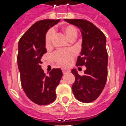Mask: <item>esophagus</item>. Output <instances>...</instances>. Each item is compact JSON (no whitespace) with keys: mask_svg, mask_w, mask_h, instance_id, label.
Masks as SVG:
<instances>
[{"mask_svg":"<svg viewBox=\"0 0 126 126\" xmlns=\"http://www.w3.org/2000/svg\"><path fill=\"white\" fill-rule=\"evenodd\" d=\"M62 71H63V74H65L70 72V70H67V69H65V68H63V69H62Z\"/></svg>","mask_w":126,"mask_h":126,"instance_id":"esophagus-1","label":"esophagus"}]
</instances>
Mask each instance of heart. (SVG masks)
<instances>
[{
	"label": "heart",
	"mask_w": 126,
	"mask_h": 126,
	"mask_svg": "<svg viewBox=\"0 0 126 126\" xmlns=\"http://www.w3.org/2000/svg\"><path fill=\"white\" fill-rule=\"evenodd\" d=\"M63 31L69 41L75 40L77 37L78 32L75 27L72 25H66L63 28ZM54 32L53 30H50L45 37V45L47 48H50L52 45ZM74 56V52L71 50H58L54 55V60L58 63L63 66H68L72 61Z\"/></svg>",
	"instance_id": "b5f03b06"
}]
</instances>
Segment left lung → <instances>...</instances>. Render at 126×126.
<instances>
[{
    "label": "left lung",
    "instance_id": "obj_1",
    "mask_svg": "<svg viewBox=\"0 0 126 126\" xmlns=\"http://www.w3.org/2000/svg\"><path fill=\"white\" fill-rule=\"evenodd\" d=\"M77 26L82 37L81 50L76 66H86L84 75L79 76L76 69L71 72L75 76L72 92L78 100L89 103L100 96L106 85L107 78L108 54L106 37L94 24L83 19H64Z\"/></svg>",
    "mask_w": 126,
    "mask_h": 126
}]
</instances>
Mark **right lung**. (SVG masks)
<instances>
[{"label": "right lung", "mask_w": 126, "mask_h": 126, "mask_svg": "<svg viewBox=\"0 0 126 126\" xmlns=\"http://www.w3.org/2000/svg\"><path fill=\"white\" fill-rule=\"evenodd\" d=\"M60 21L45 19L35 22L18 44L17 64L22 87L28 98L38 105H47L56 100V87L63 75L61 68H54L46 76L41 66V57L47 52L46 34Z\"/></svg>", "instance_id": "right-lung-1"}]
</instances>
